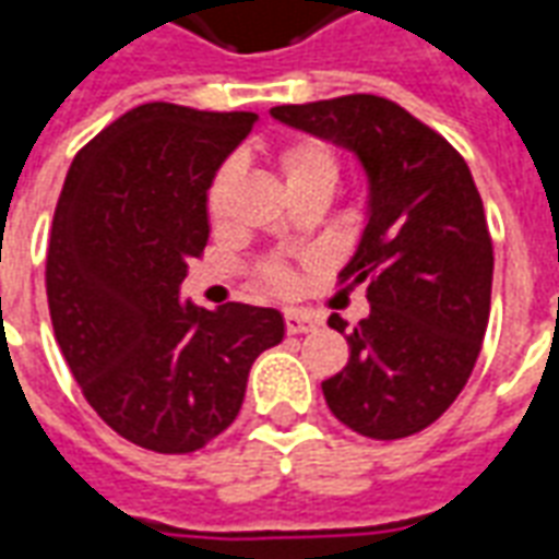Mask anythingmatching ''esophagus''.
Instances as JSON below:
<instances>
[{
  "mask_svg": "<svg viewBox=\"0 0 559 559\" xmlns=\"http://www.w3.org/2000/svg\"><path fill=\"white\" fill-rule=\"evenodd\" d=\"M284 326H287V332H290V335H305V332H311L317 323L308 314H299V311H287V317H284Z\"/></svg>",
  "mask_w": 559,
  "mask_h": 559,
  "instance_id": "1",
  "label": "esophagus"
}]
</instances>
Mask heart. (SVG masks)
I'll return each instance as SVG.
<instances>
[{
  "instance_id": "heart-1",
  "label": "heart",
  "mask_w": 559,
  "mask_h": 559,
  "mask_svg": "<svg viewBox=\"0 0 559 559\" xmlns=\"http://www.w3.org/2000/svg\"><path fill=\"white\" fill-rule=\"evenodd\" d=\"M281 170H284V179H287V188L290 185H311V182H323V185H338V158L335 152L317 140H293L284 146L281 152ZM236 179V167L233 164H224L218 167V173L212 176L206 191V209L209 218L221 221L224 218V206H227V194H230V185ZM263 281H266L272 290H290L293 287V275L290 269L281 266V263H269L263 269Z\"/></svg>"
}]
</instances>
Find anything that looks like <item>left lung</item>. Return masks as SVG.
<instances>
[{
  "mask_svg": "<svg viewBox=\"0 0 559 559\" xmlns=\"http://www.w3.org/2000/svg\"><path fill=\"white\" fill-rule=\"evenodd\" d=\"M284 126L353 152L368 212L341 278L368 284L371 314L329 326L350 359L323 380L329 411L362 437L401 440L443 416L467 386L491 314L493 248L467 160L380 95L272 107Z\"/></svg>",
  "mask_w": 559,
  "mask_h": 559,
  "instance_id": "1",
  "label": "left lung"
}]
</instances>
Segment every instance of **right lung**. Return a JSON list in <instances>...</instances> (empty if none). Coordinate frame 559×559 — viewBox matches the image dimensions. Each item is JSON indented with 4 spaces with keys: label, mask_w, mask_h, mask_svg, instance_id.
<instances>
[{
    "label": "right lung",
    "mask_w": 559,
    "mask_h": 559,
    "mask_svg": "<svg viewBox=\"0 0 559 559\" xmlns=\"http://www.w3.org/2000/svg\"><path fill=\"white\" fill-rule=\"evenodd\" d=\"M257 114L140 104L80 148L56 203L47 302L83 395L119 437L188 455L239 416L284 338L275 308L179 302L209 242L206 191Z\"/></svg>",
    "instance_id": "obj_1"
}]
</instances>
